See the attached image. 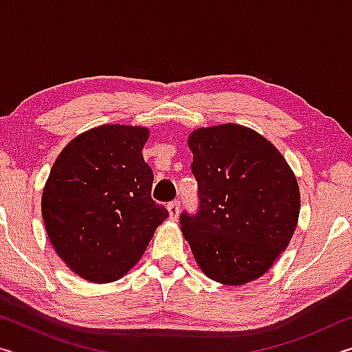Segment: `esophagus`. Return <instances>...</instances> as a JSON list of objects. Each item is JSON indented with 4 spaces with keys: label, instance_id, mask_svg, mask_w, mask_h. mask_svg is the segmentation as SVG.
<instances>
[{
    "label": "esophagus",
    "instance_id": "obj_1",
    "mask_svg": "<svg viewBox=\"0 0 352 352\" xmlns=\"http://www.w3.org/2000/svg\"><path fill=\"white\" fill-rule=\"evenodd\" d=\"M168 211H169V219L177 220L178 212H180V204H178V201H172V204L168 205Z\"/></svg>",
    "mask_w": 352,
    "mask_h": 352
}]
</instances>
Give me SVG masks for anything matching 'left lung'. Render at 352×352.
I'll use <instances>...</instances> for the list:
<instances>
[{
    "instance_id": "obj_1",
    "label": "left lung",
    "mask_w": 352,
    "mask_h": 352,
    "mask_svg": "<svg viewBox=\"0 0 352 352\" xmlns=\"http://www.w3.org/2000/svg\"><path fill=\"white\" fill-rule=\"evenodd\" d=\"M200 210L180 223L195 262L225 285L252 283L269 272L290 243L300 216V188L281 152L239 124L190 132Z\"/></svg>"
}]
</instances>
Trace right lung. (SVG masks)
<instances>
[{
    "instance_id": "1",
    "label": "right lung",
    "mask_w": 352,
    "mask_h": 352,
    "mask_svg": "<svg viewBox=\"0 0 352 352\" xmlns=\"http://www.w3.org/2000/svg\"><path fill=\"white\" fill-rule=\"evenodd\" d=\"M148 133L104 124L71 140L52 164L41 195L46 234L87 281L122 278L169 216L151 197L153 172L142 157Z\"/></svg>"
}]
</instances>
